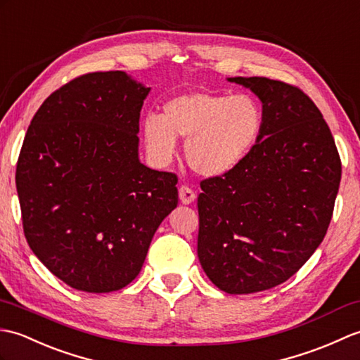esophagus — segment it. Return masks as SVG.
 I'll return each instance as SVG.
<instances>
[{"label":"esophagus","instance_id":"obj_1","mask_svg":"<svg viewBox=\"0 0 360 360\" xmlns=\"http://www.w3.org/2000/svg\"><path fill=\"white\" fill-rule=\"evenodd\" d=\"M179 197H180V200H181V203H185V205H189V203H193L194 200H195V193L193 189H191L189 186H186V185H181L180 186V189H179Z\"/></svg>","mask_w":360,"mask_h":360}]
</instances>
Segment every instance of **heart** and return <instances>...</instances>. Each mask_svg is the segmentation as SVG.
I'll list each match as a JSON object with an SVG mask.
<instances>
[{
    "mask_svg": "<svg viewBox=\"0 0 360 360\" xmlns=\"http://www.w3.org/2000/svg\"><path fill=\"white\" fill-rule=\"evenodd\" d=\"M263 126L260 103L251 95L189 92L169 100L163 114L143 120V139L157 163H169L175 139H186V160L205 177H217L240 165Z\"/></svg>",
    "mask_w": 360,
    "mask_h": 360,
    "instance_id": "heart-1",
    "label": "heart"
}]
</instances>
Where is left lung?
I'll list each match as a JSON object with an SVG mask.
<instances>
[{
    "instance_id": "1",
    "label": "left lung",
    "mask_w": 360,
    "mask_h": 360,
    "mask_svg": "<svg viewBox=\"0 0 360 360\" xmlns=\"http://www.w3.org/2000/svg\"><path fill=\"white\" fill-rule=\"evenodd\" d=\"M263 103L259 141L243 162L200 181L197 252L228 294L265 291L305 265L330 226L342 163L328 124L300 87L236 77Z\"/></svg>"
}]
</instances>
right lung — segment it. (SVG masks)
Wrapping results in <instances>:
<instances>
[{
    "label": "right lung",
    "instance_id": "obj_1",
    "mask_svg": "<svg viewBox=\"0 0 360 360\" xmlns=\"http://www.w3.org/2000/svg\"><path fill=\"white\" fill-rule=\"evenodd\" d=\"M148 94L122 70L79 75L44 100L24 137L15 174L24 236L78 291L129 285L179 203L177 175L139 160Z\"/></svg>",
    "mask_w": 360,
    "mask_h": 360
}]
</instances>
